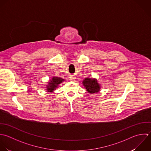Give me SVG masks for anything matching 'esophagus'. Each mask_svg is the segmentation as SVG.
Instances as JSON below:
<instances>
[{
  "instance_id": "obj_1",
  "label": "esophagus",
  "mask_w": 151,
  "mask_h": 151,
  "mask_svg": "<svg viewBox=\"0 0 151 151\" xmlns=\"http://www.w3.org/2000/svg\"><path fill=\"white\" fill-rule=\"evenodd\" d=\"M76 78L74 75H72L70 77H69V80L71 81H75L76 80Z\"/></svg>"
}]
</instances>
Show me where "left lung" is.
I'll return each instance as SVG.
<instances>
[{"mask_svg": "<svg viewBox=\"0 0 151 151\" xmlns=\"http://www.w3.org/2000/svg\"><path fill=\"white\" fill-rule=\"evenodd\" d=\"M82 84L86 90L91 94L98 93L101 89V85L96 78H86L83 80Z\"/></svg>", "mask_w": 151, "mask_h": 151, "instance_id": "1", "label": "left lung"}]
</instances>
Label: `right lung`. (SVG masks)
<instances>
[{
    "label": "right lung",
    "instance_id": "right-lung-1",
    "mask_svg": "<svg viewBox=\"0 0 151 151\" xmlns=\"http://www.w3.org/2000/svg\"><path fill=\"white\" fill-rule=\"evenodd\" d=\"M65 81V79H62L60 77H56V76H53L52 79L49 80L47 82V84L46 85V91L48 92H52L56 90V88L59 86V85Z\"/></svg>",
    "mask_w": 151,
    "mask_h": 151
}]
</instances>
